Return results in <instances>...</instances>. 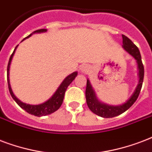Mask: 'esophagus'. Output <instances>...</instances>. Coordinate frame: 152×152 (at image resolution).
Returning <instances> with one entry per match:
<instances>
[{
    "label": "esophagus",
    "mask_w": 152,
    "mask_h": 152,
    "mask_svg": "<svg viewBox=\"0 0 152 152\" xmlns=\"http://www.w3.org/2000/svg\"><path fill=\"white\" fill-rule=\"evenodd\" d=\"M81 70H82V72H85V73L89 72V66H87V65L82 66V67H81Z\"/></svg>",
    "instance_id": "34e87169"
}]
</instances>
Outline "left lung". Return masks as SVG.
Returning <instances> with one entry per match:
<instances>
[{
	"mask_svg": "<svg viewBox=\"0 0 152 152\" xmlns=\"http://www.w3.org/2000/svg\"><path fill=\"white\" fill-rule=\"evenodd\" d=\"M122 38H123V48L130 55H132L137 61L140 81H139V84L136 87L135 92L126 103H124L122 105H118V106H111V105H108V104L101 103L96 99L92 86L89 83V80H87L86 89V98L87 105L94 113L97 114V116H102V117H104V118L114 117V116H118L120 114L123 113L126 110H128L135 103L136 99L138 98L139 94L140 93L141 88H142V85H143V76H144V68H143V63H142V60H141L140 52L138 48L127 36H125L124 35H122Z\"/></svg>",
	"mask_w": 152,
	"mask_h": 152,
	"instance_id": "obj_1",
	"label": "left lung"
}]
</instances>
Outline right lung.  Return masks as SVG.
<instances>
[{"instance_id": "obj_1", "label": "right lung", "mask_w": 152, "mask_h": 152, "mask_svg": "<svg viewBox=\"0 0 152 152\" xmlns=\"http://www.w3.org/2000/svg\"><path fill=\"white\" fill-rule=\"evenodd\" d=\"M47 31L46 29H39V30H36V31H33V32L34 33H36V32H43V31ZM31 35H29V36H28V37H26V38H28L29 36H31ZM16 48H17V46H16V48L14 49L13 53H12L11 55V56H10V58H9V64H8V67H7V81H8L9 93H10V94H11V96L12 97V98L15 100V102H16L22 109H24V110L29 114H31V115H34V116H46V115H49V114L50 113H53L54 112L57 111L58 109L60 108V106L62 105V104H63V98H64V95H65L66 90L67 89V87L69 86V85H70V83L74 81V79H75V77H76L77 73L74 72L72 73L71 75H68L67 77L64 79V81L61 83L59 87H58L57 90H56V92L55 93V94L53 95L52 97H51V98H50V99L48 100V102H44V103H43V104H37V105H31V104H25V103H23V102H21L20 101H19V100L15 97V95L13 94V93L12 91L11 86H10V83H9V67H10L12 58V56H13L14 53H15V50H16Z\"/></svg>"}]
</instances>
